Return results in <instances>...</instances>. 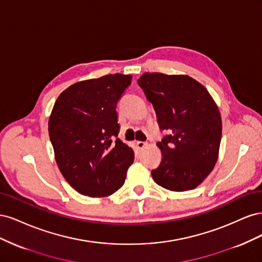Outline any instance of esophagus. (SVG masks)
<instances>
[{
  "mask_svg": "<svg viewBox=\"0 0 262 262\" xmlns=\"http://www.w3.org/2000/svg\"><path fill=\"white\" fill-rule=\"evenodd\" d=\"M137 146L139 149H143L147 146V143L146 142H137Z\"/></svg>",
  "mask_w": 262,
  "mask_h": 262,
  "instance_id": "1",
  "label": "esophagus"
}]
</instances>
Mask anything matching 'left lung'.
Listing matches in <instances>:
<instances>
[{
	"label": "left lung",
	"mask_w": 262,
	"mask_h": 262,
	"mask_svg": "<svg viewBox=\"0 0 262 262\" xmlns=\"http://www.w3.org/2000/svg\"><path fill=\"white\" fill-rule=\"evenodd\" d=\"M156 113L160 129L169 136L156 145L162 161L152 177L170 191H187L201 185L219 158L222 118L205 87L185 74L143 73L138 80Z\"/></svg>",
	"instance_id": "1"
}]
</instances>
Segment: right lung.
<instances>
[{
	"label": "right lung",
	"mask_w": 262,
	"mask_h": 262,
	"mask_svg": "<svg viewBox=\"0 0 262 262\" xmlns=\"http://www.w3.org/2000/svg\"><path fill=\"white\" fill-rule=\"evenodd\" d=\"M131 80L117 73L77 82L54 102L48 122L54 158L78 193L107 196L124 184L134 152L118 138L116 107Z\"/></svg>",
	"instance_id": "1"
}]
</instances>
